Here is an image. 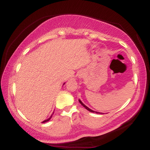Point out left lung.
I'll list each match as a JSON object with an SVG mask.
<instances>
[{
  "mask_svg": "<svg viewBox=\"0 0 150 150\" xmlns=\"http://www.w3.org/2000/svg\"><path fill=\"white\" fill-rule=\"evenodd\" d=\"M79 102H80V104H82V106H84V107H85V108H86V109H87V110H88V111H90V112H92V113H99V114H103V113H100V112H97V111H93V110H92V109H90V108H88V107H87V106H86V105H85V104H83V103H82V101H81V100H80V99H79Z\"/></svg>",
  "mask_w": 150,
  "mask_h": 150,
  "instance_id": "left-lung-1",
  "label": "left lung"
}]
</instances>
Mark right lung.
<instances>
[{"mask_svg": "<svg viewBox=\"0 0 150 150\" xmlns=\"http://www.w3.org/2000/svg\"><path fill=\"white\" fill-rule=\"evenodd\" d=\"M65 84V83H64ZM64 84H63V85H64ZM53 112H54V111H53ZM53 113H52V114H51V116H50L49 117V118H48V119H46V120H44V121H43L42 122V123H46V122H47V121H49V120H50V119H51V117H52V116H53Z\"/></svg>", "mask_w": 150, "mask_h": 150, "instance_id": "1", "label": "right lung"}]
</instances>
